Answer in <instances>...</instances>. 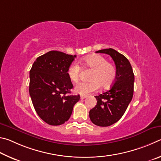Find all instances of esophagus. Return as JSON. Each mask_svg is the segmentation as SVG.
Instances as JSON below:
<instances>
[{
  "instance_id": "34e87169",
  "label": "esophagus",
  "mask_w": 161,
  "mask_h": 161,
  "mask_svg": "<svg viewBox=\"0 0 161 161\" xmlns=\"http://www.w3.org/2000/svg\"><path fill=\"white\" fill-rule=\"evenodd\" d=\"M87 97V95H80V99H85Z\"/></svg>"
}]
</instances>
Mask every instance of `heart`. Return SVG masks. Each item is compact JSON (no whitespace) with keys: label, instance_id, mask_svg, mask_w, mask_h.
Wrapping results in <instances>:
<instances>
[{"label":"heart","instance_id":"heart-1","mask_svg":"<svg viewBox=\"0 0 161 161\" xmlns=\"http://www.w3.org/2000/svg\"><path fill=\"white\" fill-rule=\"evenodd\" d=\"M86 68L92 70L89 77V82H83L76 86L75 91L80 95H88L97 91L102 86L104 88L110 87L117 76V69L113 64L99 54H93L86 57L82 61ZM80 69L73 62L68 68V77L73 83H78L80 79Z\"/></svg>","mask_w":161,"mask_h":161}]
</instances>
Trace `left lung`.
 <instances>
[{
  "instance_id": "obj_1",
  "label": "left lung",
  "mask_w": 161,
  "mask_h": 161,
  "mask_svg": "<svg viewBox=\"0 0 161 161\" xmlns=\"http://www.w3.org/2000/svg\"><path fill=\"white\" fill-rule=\"evenodd\" d=\"M107 53L114 61L117 76L113 86L103 94L95 96L97 105L90 110L91 122L99 126H109L118 122L125 114L134 94V75L130 62L113 49L97 51Z\"/></svg>"
}]
</instances>
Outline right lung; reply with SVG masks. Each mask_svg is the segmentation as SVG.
<instances>
[{"label":"right lung","instance_id":"obj_1","mask_svg":"<svg viewBox=\"0 0 161 161\" xmlns=\"http://www.w3.org/2000/svg\"><path fill=\"white\" fill-rule=\"evenodd\" d=\"M76 57L50 51L36 58L30 71L29 92L39 117L49 125H63L72 114L80 95H67L73 88L67 70Z\"/></svg>","mask_w":161,"mask_h":161}]
</instances>
